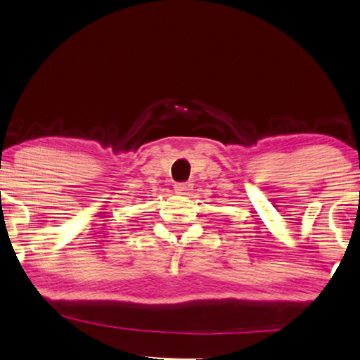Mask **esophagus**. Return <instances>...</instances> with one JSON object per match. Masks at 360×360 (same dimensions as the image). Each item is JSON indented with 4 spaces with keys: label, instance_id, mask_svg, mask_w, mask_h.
Returning <instances> with one entry per match:
<instances>
[{
    "label": "esophagus",
    "instance_id": "1",
    "mask_svg": "<svg viewBox=\"0 0 360 360\" xmlns=\"http://www.w3.org/2000/svg\"><path fill=\"white\" fill-rule=\"evenodd\" d=\"M191 184H188V181H184V184H176L175 185V190L176 191H179V193H184V195H185V193H188L190 190H191Z\"/></svg>",
    "mask_w": 360,
    "mask_h": 360
}]
</instances>
